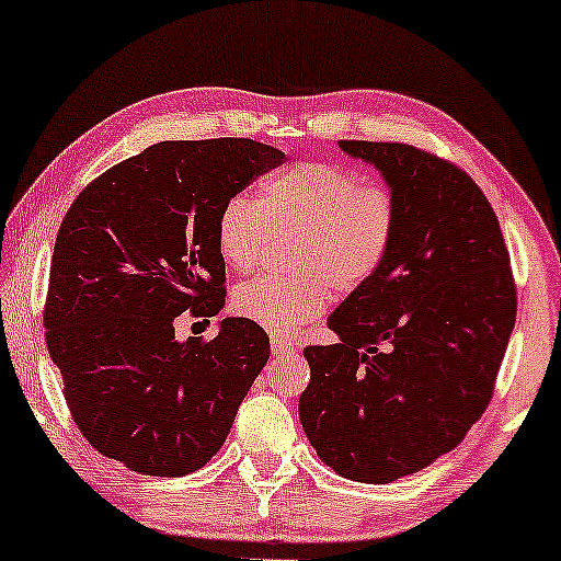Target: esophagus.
<instances>
[{
  "instance_id": "34e87169",
  "label": "esophagus",
  "mask_w": 561,
  "mask_h": 561,
  "mask_svg": "<svg viewBox=\"0 0 561 561\" xmlns=\"http://www.w3.org/2000/svg\"><path fill=\"white\" fill-rule=\"evenodd\" d=\"M271 350H273V357H288V355H294V342L290 340H286V336H278V334H273L271 336Z\"/></svg>"
}]
</instances>
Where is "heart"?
Instances as JSON below:
<instances>
[{
	"label": "heart",
	"mask_w": 561,
	"mask_h": 561,
	"mask_svg": "<svg viewBox=\"0 0 561 561\" xmlns=\"http://www.w3.org/2000/svg\"><path fill=\"white\" fill-rule=\"evenodd\" d=\"M396 191L329 160H304L263 181L260 198L232 196L217 217V250L237 273H250L275 237L294 234V273L260 275L232 294V311L275 334H288L380 273L398 232Z\"/></svg>",
	"instance_id": "heart-1"
}]
</instances>
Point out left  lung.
Instances as JSON below:
<instances>
[{"label": "left lung", "instance_id": "1", "mask_svg": "<svg viewBox=\"0 0 561 561\" xmlns=\"http://www.w3.org/2000/svg\"><path fill=\"white\" fill-rule=\"evenodd\" d=\"M340 148L378 168L401 217L380 273L327 321L340 342L304 350L298 416L334 472L382 485L447 455L485 413L518 296L493 206L462 168L403 142Z\"/></svg>", "mask_w": 561, "mask_h": 561}]
</instances>
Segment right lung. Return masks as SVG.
I'll return each instance as SVG.
<instances>
[{
  "mask_svg": "<svg viewBox=\"0 0 561 561\" xmlns=\"http://www.w3.org/2000/svg\"><path fill=\"white\" fill-rule=\"evenodd\" d=\"M283 160L248 137L168 140L73 198L53 248L45 344L76 426L104 457L181 478L225 444L271 340L225 319L214 340L179 342L173 321L225 306L219 209Z\"/></svg>",
  "mask_w": 561,
  "mask_h": 561,
  "instance_id": "1",
  "label": "right lung"
}]
</instances>
